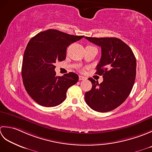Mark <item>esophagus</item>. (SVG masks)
<instances>
[{
	"instance_id": "1",
	"label": "esophagus",
	"mask_w": 152,
	"mask_h": 152,
	"mask_svg": "<svg viewBox=\"0 0 152 152\" xmlns=\"http://www.w3.org/2000/svg\"><path fill=\"white\" fill-rule=\"evenodd\" d=\"M79 80H85V79H86V77H83V76L79 75Z\"/></svg>"
}]
</instances>
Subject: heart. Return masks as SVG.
Here are the masks:
<instances>
[{"instance_id": "b5f03b06", "label": "heart", "mask_w": 152, "mask_h": 152, "mask_svg": "<svg viewBox=\"0 0 152 152\" xmlns=\"http://www.w3.org/2000/svg\"><path fill=\"white\" fill-rule=\"evenodd\" d=\"M81 71H83V70H81Z\"/></svg>"}]
</instances>
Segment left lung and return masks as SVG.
I'll list each match as a JSON object with an SVG mask.
<instances>
[{"label":"left lung","instance_id":"1","mask_svg":"<svg viewBox=\"0 0 152 152\" xmlns=\"http://www.w3.org/2000/svg\"><path fill=\"white\" fill-rule=\"evenodd\" d=\"M85 39L101 47L102 56L96 73L104 78L100 84L88 79L92 86L85 93L86 103L94 111L107 112L122 104L131 93L136 78L137 60L131 48L119 39Z\"/></svg>","mask_w":152,"mask_h":152}]
</instances>
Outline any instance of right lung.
Returning <instances> with one entry per match:
<instances>
[{
  "mask_svg": "<svg viewBox=\"0 0 152 152\" xmlns=\"http://www.w3.org/2000/svg\"><path fill=\"white\" fill-rule=\"evenodd\" d=\"M83 37L48 29L31 39L24 52L21 75L27 92L37 104L54 107L66 100L67 89L79 76L73 72L56 76L54 64L64 60L67 46Z\"/></svg>",
  "mask_w": 152,
  "mask_h": 152,
  "instance_id": "right-lung-1",
  "label": "right lung"
}]
</instances>
